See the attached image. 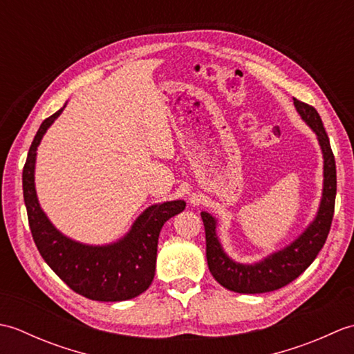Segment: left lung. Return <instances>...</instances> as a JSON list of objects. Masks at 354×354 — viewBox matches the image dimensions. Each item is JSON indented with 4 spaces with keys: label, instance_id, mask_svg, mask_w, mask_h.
I'll list each match as a JSON object with an SVG mask.
<instances>
[{
    "label": "left lung",
    "instance_id": "left-lung-1",
    "mask_svg": "<svg viewBox=\"0 0 354 354\" xmlns=\"http://www.w3.org/2000/svg\"><path fill=\"white\" fill-rule=\"evenodd\" d=\"M303 122L317 135L322 153V193L318 212L306 230L289 245L254 263H240L225 252L217 236V219L207 212L201 217L205 227L207 261L214 280L237 293H263L283 288L301 275L324 246L335 213L336 164L327 132L313 106L293 99Z\"/></svg>",
    "mask_w": 354,
    "mask_h": 354
}]
</instances>
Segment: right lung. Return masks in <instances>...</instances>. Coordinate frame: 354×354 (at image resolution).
I'll list each match as a JSON object with an SVG mask.
<instances>
[{
	"instance_id": "1",
	"label": "right lung",
	"mask_w": 354,
	"mask_h": 354,
	"mask_svg": "<svg viewBox=\"0 0 354 354\" xmlns=\"http://www.w3.org/2000/svg\"><path fill=\"white\" fill-rule=\"evenodd\" d=\"M64 108L44 120L30 146L22 170V190L30 231L45 263L70 289L94 301H126L153 281L158 237L170 217L184 212L185 202L167 201L147 207L126 234L106 245H86L70 239L51 223L36 194L37 146Z\"/></svg>"
}]
</instances>
